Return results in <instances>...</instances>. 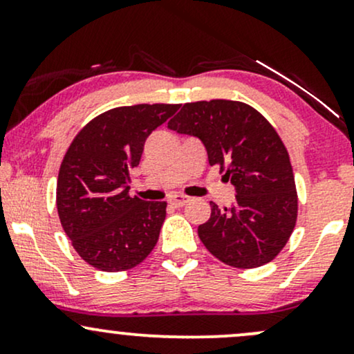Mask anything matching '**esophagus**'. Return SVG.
<instances>
[{"mask_svg":"<svg viewBox=\"0 0 354 354\" xmlns=\"http://www.w3.org/2000/svg\"><path fill=\"white\" fill-rule=\"evenodd\" d=\"M188 201L189 198L185 196V194H174V196L169 198V205H173L174 208H181V206H185Z\"/></svg>","mask_w":354,"mask_h":354,"instance_id":"1","label":"esophagus"}]
</instances>
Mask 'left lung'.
Instances as JSON below:
<instances>
[{"mask_svg":"<svg viewBox=\"0 0 354 354\" xmlns=\"http://www.w3.org/2000/svg\"><path fill=\"white\" fill-rule=\"evenodd\" d=\"M205 145L209 165H219L236 191L230 208L211 205L198 236L211 254L234 268H258L274 258L296 225L298 196L281 138L254 108L211 100L183 104L168 123Z\"/></svg>","mask_w":354,"mask_h":354,"instance_id":"obj_1","label":"left lung"}]
</instances>
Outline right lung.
<instances>
[{
    "mask_svg": "<svg viewBox=\"0 0 354 354\" xmlns=\"http://www.w3.org/2000/svg\"><path fill=\"white\" fill-rule=\"evenodd\" d=\"M178 109H109L89 121L64 154L56 186L59 221L76 253L96 270L135 268L158 243L166 203L129 196V171L140 165L146 138Z\"/></svg>",
    "mask_w": 354,
    "mask_h": 354,
    "instance_id": "obj_1",
    "label": "right lung"
}]
</instances>
